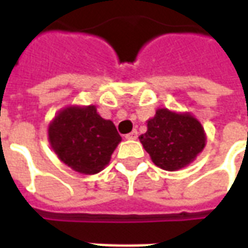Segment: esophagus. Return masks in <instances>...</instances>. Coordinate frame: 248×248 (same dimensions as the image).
<instances>
[{"label":"esophagus","instance_id":"1","mask_svg":"<svg viewBox=\"0 0 248 248\" xmlns=\"http://www.w3.org/2000/svg\"><path fill=\"white\" fill-rule=\"evenodd\" d=\"M138 138V133H137V130H133L131 133L126 135V140H137Z\"/></svg>","mask_w":248,"mask_h":248}]
</instances>
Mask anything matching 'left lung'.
<instances>
[{
    "label": "left lung",
    "mask_w": 248,
    "mask_h": 248,
    "mask_svg": "<svg viewBox=\"0 0 248 248\" xmlns=\"http://www.w3.org/2000/svg\"><path fill=\"white\" fill-rule=\"evenodd\" d=\"M206 140L203 126L192 114L169 108H158L140 137L154 165L166 171H177L195 161Z\"/></svg>",
    "instance_id": "1"
}]
</instances>
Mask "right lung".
Segmentation results:
<instances>
[{
    "label": "right lung",
    "mask_w": 248,
    "mask_h": 248,
    "mask_svg": "<svg viewBox=\"0 0 248 248\" xmlns=\"http://www.w3.org/2000/svg\"><path fill=\"white\" fill-rule=\"evenodd\" d=\"M57 156L71 170L85 175L102 171L122 140L110 119H103L94 105L66 106L47 129Z\"/></svg>",
    "instance_id": "obj_1"
}]
</instances>
